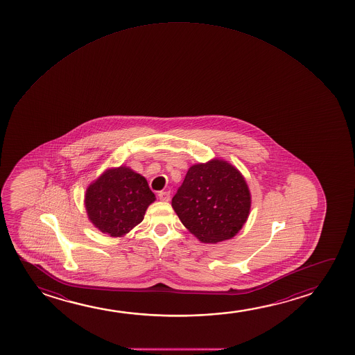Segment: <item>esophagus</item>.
I'll return each instance as SVG.
<instances>
[{
	"mask_svg": "<svg viewBox=\"0 0 355 355\" xmlns=\"http://www.w3.org/2000/svg\"><path fill=\"white\" fill-rule=\"evenodd\" d=\"M159 199L161 201H170L171 194L170 191H167V190H161L159 191Z\"/></svg>",
	"mask_w": 355,
	"mask_h": 355,
	"instance_id": "esophagus-1",
	"label": "esophagus"
}]
</instances>
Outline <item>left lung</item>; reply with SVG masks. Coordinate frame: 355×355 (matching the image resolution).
Returning <instances> with one entry per match:
<instances>
[{"instance_id": "8db88e82", "label": "left lung", "mask_w": 355, "mask_h": 355, "mask_svg": "<svg viewBox=\"0 0 355 355\" xmlns=\"http://www.w3.org/2000/svg\"><path fill=\"white\" fill-rule=\"evenodd\" d=\"M180 222L202 243L233 238L248 219L251 196L243 175L227 161L190 167L173 199Z\"/></svg>"}]
</instances>
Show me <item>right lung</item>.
<instances>
[{
  "label": "right lung",
  "instance_id": "1",
  "mask_svg": "<svg viewBox=\"0 0 355 355\" xmlns=\"http://www.w3.org/2000/svg\"><path fill=\"white\" fill-rule=\"evenodd\" d=\"M155 200L143 175L127 168H112L86 191L88 218L103 233L122 236L141 223Z\"/></svg>",
  "mask_w": 355,
  "mask_h": 355
}]
</instances>
